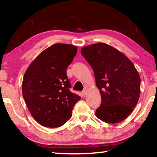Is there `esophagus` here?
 <instances>
[{
	"label": "esophagus",
	"instance_id": "obj_1",
	"mask_svg": "<svg viewBox=\"0 0 157 157\" xmlns=\"http://www.w3.org/2000/svg\"><path fill=\"white\" fill-rule=\"evenodd\" d=\"M86 89H85L82 92V95H83V96H86Z\"/></svg>",
	"mask_w": 157,
	"mask_h": 157
}]
</instances>
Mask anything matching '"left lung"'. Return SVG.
I'll return each mask as SVG.
<instances>
[{
    "label": "left lung",
    "mask_w": 157,
    "mask_h": 157,
    "mask_svg": "<svg viewBox=\"0 0 157 157\" xmlns=\"http://www.w3.org/2000/svg\"><path fill=\"white\" fill-rule=\"evenodd\" d=\"M81 53L94 70L102 98L95 116L107 123L124 121L140 96V78L134 63L123 53L104 43L85 46Z\"/></svg>",
    "instance_id": "1"
}]
</instances>
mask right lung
<instances>
[{
    "label": "right lung",
    "instance_id": "add662e5",
    "mask_svg": "<svg viewBox=\"0 0 157 157\" xmlns=\"http://www.w3.org/2000/svg\"><path fill=\"white\" fill-rule=\"evenodd\" d=\"M77 50L73 45L55 44L41 52L25 71L23 96L31 115L41 125L51 128L63 125L81 99L70 91L66 75Z\"/></svg>",
    "mask_w": 157,
    "mask_h": 157
}]
</instances>
